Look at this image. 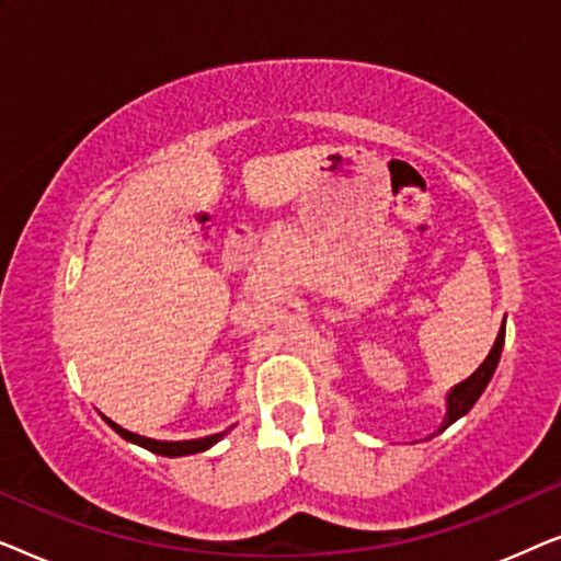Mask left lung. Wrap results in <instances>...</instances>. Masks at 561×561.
Returning a JSON list of instances; mask_svg holds the SVG:
<instances>
[{
	"label": "left lung",
	"mask_w": 561,
	"mask_h": 561,
	"mask_svg": "<svg viewBox=\"0 0 561 561\" xmlns=\"http://www.w3.org/2000/svg\"><path fill=\"white\" fill-rule=\"evenodd\" d=\"M503 342H505V321L501 327V334H497V340L493 344V350H490V355L485 357V363H482L478 370L470 375V378H467L465 382H459V386L449 393V398H447V419H444L439 432H444V428H447L449 424H455L459 416H465V413L474 405V401H478V398L482 396V390L488 388V382H490V378H493V373L497 367V359H501Z\"/></svg>",
	"instance_id": "left-lung-1"
}]
</instances>
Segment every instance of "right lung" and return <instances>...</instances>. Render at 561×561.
I'll list each match as a JSON object with an SVG mask.
<instances>
[{
    "label": "right lung",
    "instance_id": "right-lung-1",
    "mask_svg": "<svg viewBox=\"0 0 561 561\" xmlns=\"http://www.w3.org/2000/svg\"><path fill=\"white\" fill-rule=\"evenodd\" d=\"M114 432L119 436H125L127 442H135L140 444V447L156 451V455H163V457H181V455H196V451H204L209 449L211 444H217L225 432L221 434H211V436H202V439H188V442H158V439H150V436H140L135 432H127V428H122L119 424H112Z\"/></svg>",
    "mask_w": 561,
    "mask_h": 561
}]
</instances>
